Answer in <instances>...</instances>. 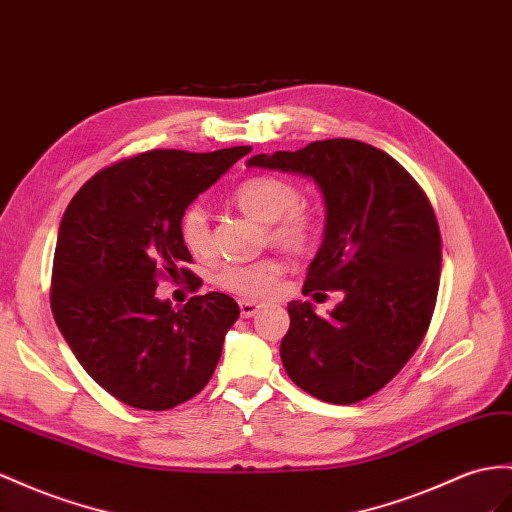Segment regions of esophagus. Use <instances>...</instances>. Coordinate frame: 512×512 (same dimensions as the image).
<instances>
[{
    "mask_svg": "<svg viewBox=\"0 0 512 512\" xmlns=\"http://www.w3.org/2000/svg\"><path fill=\"white\" fill-rule=\"evenodd\" d=\"M259 303H255V300H240V313L242 318H253L255 313L259 311Z\"/></svg>",
    "mask_w": 512,
    "mask_h": 512,
    "instance_id": "1",
    "label": "esophagus"
}]
</instances>
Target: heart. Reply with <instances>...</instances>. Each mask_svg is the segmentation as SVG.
Returning <instances> with one entry per match:
<instances>
[{
    "label": "heart",
    "instance_id": "b5f03b06",
    "mask_svg": "<svg viewBox=\"0 0 512 512\" xmlns=\"http://www.w3.org/2000/svg\"><path fill=\"white\" fill-rule=\"evenodd\" d=\"M233 205L246 216L268 222V240L285 251L305 253L316 244L320 218L316 209L300 203L294 183L274 175H255L244 179L231 194ZM179 235L183 246L196 259L212 255L209 222L201 205H190L179 218ZM283 264L277 257L251 261V264H227L216 272V285L242 298L268 296L279 285Z\"/></svg>",
    "mask_w": 512,
    "mask_h": 512
}]
</instances>
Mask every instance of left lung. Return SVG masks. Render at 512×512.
<instances>
[{"instance_id":"left-lung-1","label":"left lung","mask_w":512,"mask_h":512,"mask_svg":"<svg viewBox=\"0 0 512 512\" xmlns=\"http://www.w3.org/2000/svg\"><path fill=\"white\" fill-rule=\"evenodd\" d=\"M248 166L311 177L326 231L303 294L342 290L329 316L292 300L287 376L313 398L355 404L381 391L422 344L437 305L441 233L426 192L385 151L350 138L259 153Z\"/></svg>"}]
</instances>
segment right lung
Returning a JSON list of instances; mask_svg holds the SVG:
<instances>
[{
    "label": "right lung",
    "instance_id": "add662e5",
    "mask_svg": "<svg viewBox=\"0 0 512 512\" xmlns=\"http://www.w3.org/2000/svg\"><path fill=\"white\" fill-rule=\"evenodd\" d=\"M251 147L214 153L144 151L101 168L62 216L51 311L82 368L116 400L166 411L194 398L212 378L225 335L240 318L227 294L192 296L173 309L157 300L162 279L183 274L192 255L179 218Z\"/></svg>",
    "mask_w": 512,
    "mask_h": 512
}]
</instances>
